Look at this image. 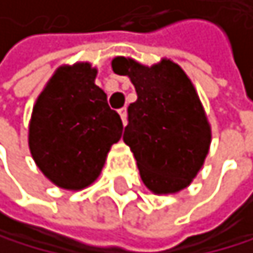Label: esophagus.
<instances>
[{
  "instance_id": "obj_1",
  "label": "esophagus",
  "mask_w": 253,
  "mask_h": 253,
  "mask_svg": "<svg viewBox=\"0 0 253 253\" xmlns=\"http://www.w3.org/2000/svg\"><path fill=\"white\" fill-rule=\"evenodd\" d=\"M119 114L122 117V122H124V125H126V108H120L119 109Z\"/></svg>"
}]
</instances>
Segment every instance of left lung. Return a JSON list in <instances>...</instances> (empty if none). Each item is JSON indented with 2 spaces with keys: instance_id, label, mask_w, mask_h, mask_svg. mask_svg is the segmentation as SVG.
Returning a JSON list of instances; mask_svg holds the SVG:
<instances>
[{
  "instance_id": "obj_1",
  "label": "left lung",
  "mask_w": 253,
  "mask_h": 253,
  "mask_svg": "<svg viewBox=\"0 0 253 253\" xmlns=\"http://www.w3.org/2000/svg\"><path fill=\"white\" fill-rule=\"evenodd\" d=\"M112 70L131 80L137 100L128 106L124 141L145 186L155 194L188 188L204 166L211 128L196 89L170 59L152 67L114 57Z\"/></svg>"
}]
</instances>
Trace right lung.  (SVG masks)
Returning <instances> with one entry per match:
<instances>
[{
    "label": "right lung",
    "mask_w": 253,
    "mask_h": 253,
    "mask_svg": "<svg viewBox=\"0 0 253 253\" xmlns=\"http://www.w3.org/2000/svg\"><path fill=\"white\" fill-rule=\"evenodd\" d=\"M95 76L89 62L59 67L33 108L31 155L45 177L64 189L80 191L95 181L124 131Z\"/></svg>",
    "instance_id": "1"
}]
</instances>
